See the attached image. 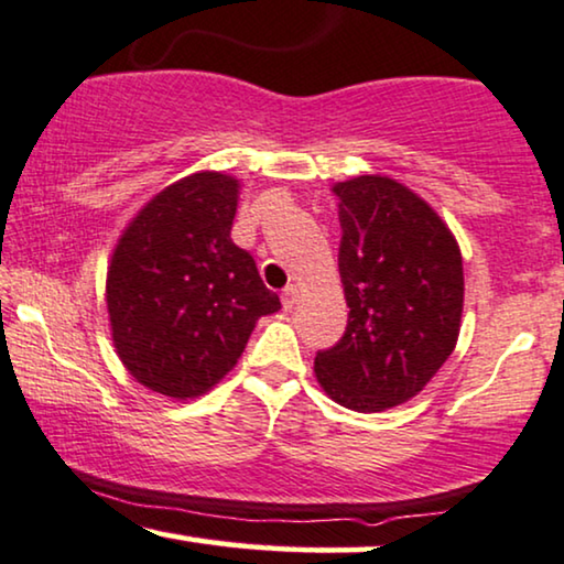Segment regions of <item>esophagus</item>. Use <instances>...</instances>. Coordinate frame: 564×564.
<instances>
[{"label":"esophagus","instance_id":"1","mask_svg":"<svg viewBox=\"0 0 564 564\" xmlns=\"http://www.w3.org/2000/svg\"><path fill=\"white\" fill-rule=\"evenodd\" d=\"M297 297H300L297 284H288V288L282 290V305H284V311H292V307H295V303H297Z\"/></svg>","mask_w":564,"mask_h":564}]
</instances>
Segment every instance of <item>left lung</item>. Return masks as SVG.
<instances>
[{"label":"left lung","mask_w":564,"mask_h":564,"mask_svg":"<svg viewBox=\"0 0 564 564\" xmlns=\"http://www.w3.org/2000/svg\"><path fill=\"white\" fill-rule=\"evenodd\" d=\"M334 192L349 323L315 354V377L338 405L380 413L419 395L454 351L462 253L434 207L390 176H354Z\"/></svg>","instance_id":"8db88e82"}]
</instances>
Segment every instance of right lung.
<instances>
[{"mask_svg":"<svg viewBox=\"0 0 564 564\" xmlns=\"http://www.w3.org/2000/svg\"><path fill=\"white\" fill-rule=\"evenodd\" d=\"M238 180L199 172L169 184L120 236L107 269L118 357L166 398H197L236 367L261 315L280 311L257 261L230 241Z\"/></svg>","mask_w":564,"mask_h":564,"instance_id":"add662e5","label":"right lung"}]
</instances>
